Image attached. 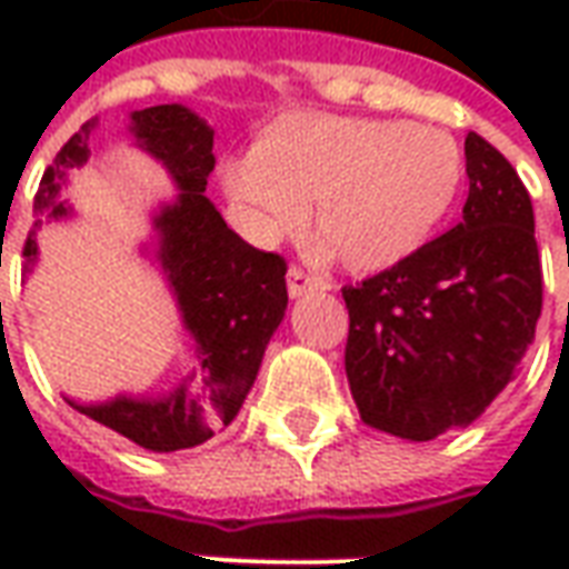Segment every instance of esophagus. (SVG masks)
Here are the masks:
<instances>
[{
	"instance_id": "obj_1",
	"label": "esophagus",
	"mask_w": 569,
	"mask_h": 569,
	"mask_svg": "<svg viewBox=\"0 0 569 569\" xmlns=\"http://www.w3.org/2000/svg\"><path fill=\"white\" fill-rule=\"evenodd\" d=\"M286 289H289V298H305L313 296V292H322L326 286L317 277L301 271V268H289V273H286Z\"/></svg>"
}]
</instances>
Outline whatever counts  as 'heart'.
Here are the masks:
<instances>
[{
	"label": "heart",
	"mask_w": 569,
	"mask_h": 569,
	"mask_svg": "<svg viewBox=\"0 0 569 569\" xmlns=\"http://www.w3.org/2000/svg\"><path fill=\"white\" fill-rule=\"evenodd\" d=\"M460 186V142L399 118L286 116L222 167L224 194L249 234L277 240L305 222V200H313L320 247L362 273L427 247Z\"/></svg>",
	"instance_id": "heart-1"
}]
</instances>
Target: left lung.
<instances>
[{"label": "left lung", "mask_w": 569, "mask_h": 569, "mask_svg": "<svg viewBox=\"0 0 569 569\" xmlns=\"http://www.w3.org/2000/svg\"><path fill=\"white\" fill-rule=\"evenodd\" d=\"M463 222L345 286V369L359 418L408 441L463 429L512 381L542 310L533 203L515 167L466 137Z\"/></svg>", "instance_id": "8db88e82"}]
</instances>
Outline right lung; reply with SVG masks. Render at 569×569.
<instances>
[{
  "label": "right lung",
  "mask_w": 569,
  "mask_h": 569,
  "mask_svg": "<svg viewBox=\"0 0 569 569\" xmlns=\"http://www.w3.org/2000/svg\"><path fill=\"white\" fill-rule=\"evenodd\" d=\"M97 118L57 151L36 194V224L27 237V273L39 261L36 234L42 222L72 219V203L60 200L69 170L91 158ZM133 146L170 173L173 200L151 210V240L140 247L167 280L182 329L191 338V369L161 393H118L103 402H67L118 436L154 453L186 451L212 439L237 418L256 383L264 347L283 322L286 261L249 247L224 224L203 191L216 167L212 128L182 103L130 112Z\"/></svg>",
  "instance_id": "right-lung-1"
}]
</instances>
